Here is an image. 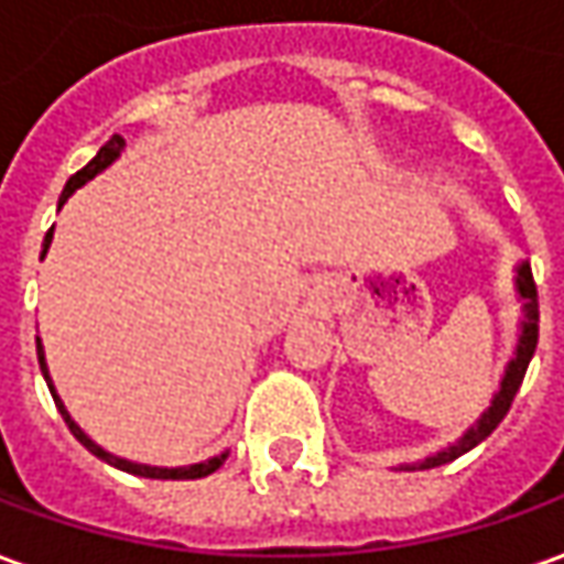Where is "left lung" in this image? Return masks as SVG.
I'll return each mask as SVG.
<instances>
[{"label":"left lung","instance_id":"left-lung-1","mask_svg":"<svg viewBox=\"0 0 564 564\" xmlns=\"http://www.w3.org/2000/svg\"><path fill=\"white\" fill-rule=\"evenodd\" d=\"M518 293H521L524 308H528V321H524V330H521V340H518V352H514V359L509 361V368H506V378H502V387H499V393H496L494 405L484 412V417L477 421L465 437L458 440L456 446L443 449L437 456L424 458L421 468H437V465H446V462H453V458H458L462 453L475 449L480 440H487L494 434L496 424H499V421L506 417V412L512 409L514 393H518V387H521L524 371H528L531 356H534L536 349V283L534 274H531V264H521V268H518Z\"/></svg>","mask_w":564,"mask_h":564}]
</instances>
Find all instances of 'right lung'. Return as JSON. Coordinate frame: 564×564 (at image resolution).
I'll list each match as a JSON object with an SVG mask.
<instances>
[{
    "label": "right lung",
    "mask_w": 564,
    "mask_h": 564,
    "mask_svg": "<svg viewBox=\"0 0 564 564\" xmlns=\"http://www.w3.org/2000/svg\"><path fill=\"white\" fill-rule=\"evenodd\" d=\"M121 149H124V140H121V137H111L106 147L96 152V159H93V162H89L87 167H80V171H77V174L70 177L68 184H65V189H62V199H58V205L65 203L70 193L77 189V186L87 184L89 177H96V174H99L102 167L111 165V162H115V159L121 155ZM50 243H52V227H50V234H46V240H43V256H46V249H50ZM36 359H40V371H43V378H46V383H50L52 399H55V405H58V412H62V417H65V424H68L70 434L80 440V443L87 446L93 456L106 458L108 465L121 468V471H127V475L152 477V480H196V477H205V475H212V471H218V468H221V462H224V458H227V453H224V456L208 458V462H199V465H186V468H149V465H137V462H127V458L108 456L102 446H96V443H93V440H89L87 434H84V431H80V427H77V424L70 421L68 409L62 405V399L55 397V390H52V380H50V371H46V359H43V346H40V340H36Z\"/></svg>",
    "instance_id": "right-lung-1"
}]
</instances>
